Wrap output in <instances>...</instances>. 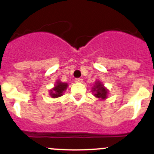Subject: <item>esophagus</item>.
<instances>
[{"instance_id":"34e87169","label":"esophagus","mask_w":154,"mask_h":154,"mask_svg":"<svg viewBox=\"0 0 154 154\" xmlns=\"http://www.w3.org/2000/svg\"><path fill=\"white\" fill-rule=\"evenodd\" d=\"M75 82H82V79L81 78H78V79H75Z\"/></svg>"}]
</instances>
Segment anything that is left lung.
Segmentation results:
<instances>
[{"instance_id": "1", "label": "left lung", "mask_w": 154, "mask_h": 154, "mask_svg": "<svg viewBox=\"0 0 154 154\" xmlns=\"http://www.w3.org/2000/svg\"><path fill=\"white\" fill-rule=\"evenodd\" d=\"M92 92H94V96L99 99H106L109 93V90L104 86L101 82L96 81L95 85L92 87Z\"/></svg>"}]
</instances>
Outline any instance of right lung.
Masks as SVG:
<instances>
[{"label":"right lung","instance_id":"add662e5","mask_svg":"<svg viewBox=\"0 0 154 154\" xmlns=\"http://www.w3.org/2000/svg\"><path fill=\"white\" fill-rule=\"evenodd\" d=\"M68 87L67 83H63L60 81H57L55 87L50 90V96L51 98H58L60 97L63 95V92L66 90Z\"/></svg>","mask_w":154,"mask_h":154}]
</instances>
